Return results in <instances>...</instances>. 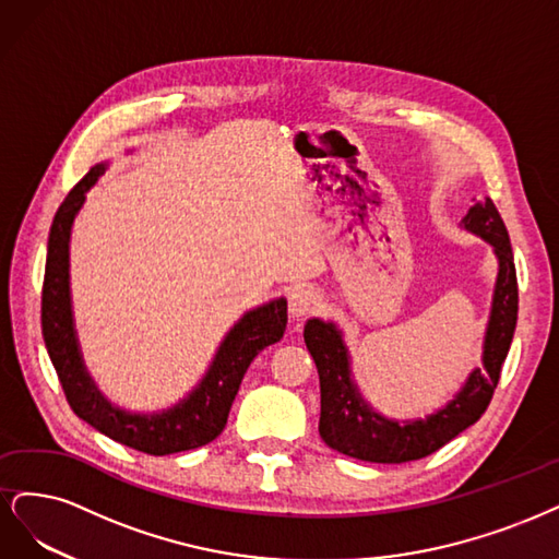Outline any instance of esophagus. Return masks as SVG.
<instances>
[{
	"mask_svg": "<svg viewBox=\"0 0 559 559\" xmlns=\"http://www.w3.org/2000/svg\"><path fill=\"white\" fill-rule=\"evenodd\" d=\"M287 306H290L293 318H304L318 309L320 297L311 290V287H295L290 293V299H287Z\"/></svg>",
	"mask_w": 559,
	"mask_h": 559,
	"instance_id": "obj_1",
	"label": "esophagus"
}]
</instances>
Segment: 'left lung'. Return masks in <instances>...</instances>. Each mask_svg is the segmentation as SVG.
I'll use <instances>...</instances> for the list:
<instances>
[{"mask_svg": "<svg viewBox=\"0 0 559 559\" xmlns=\"http://www.w3.org/2000/svg\"><path fill=\"white\" fill-rule=\"evenodd\" d=\"M464 229L488 241L499 260L492 295V311L483 344V369H474L462 390L443 408L423 420H390L376 413L359 394L350 376V355L334 322L311 318L304 341L320 376V425L322 441L348 457L402 464L437 453L460 431L474 425L490 406L509 355L518 322V278L507 225L490 197L476 202L462 221Z\"/></svg>", "mask_w": 559, "mask_h": 559, "instance_id": "obj_1", "label": "left lung"}]
</instances>
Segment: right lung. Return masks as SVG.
I'll list each match as a JSON object with an SVG mask.
<instances>
[{"instance_id":"1","label":"right lung","mask_w":559,"mask_h":559,"mask_svg":"<svg viewBox=\"0 0 559 559\" xmlns=\"http://www.w3.org/2000/svg\"><path fill=\"white\" fill-rule=\"evenodd\" d=\"M106 165H95L69 190L50 225L41 290V332L50 362L58 371L69 406L109 439L148 455H171L206 445L225 429L250 362L260 350L283 338L287 301L281 297L248 311L227 332L202 383L183 402L162 413H130L114 406L83 365L69 293L71 225L85 202V192L97 183Z\"/></svg>"}]
</instances>
